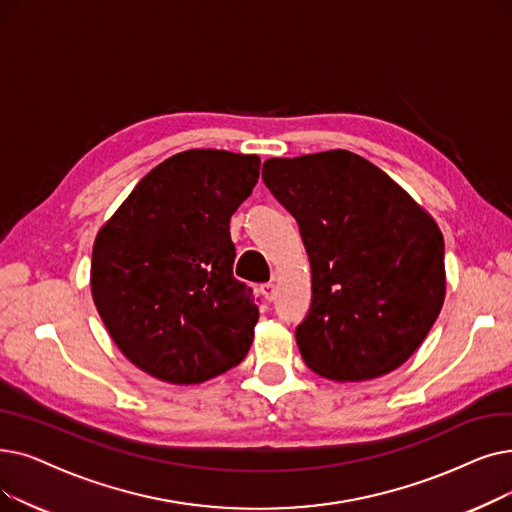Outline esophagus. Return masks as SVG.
I'll return each instance as SVG.
<instances>
[{
  "label": "esophagus",
  "instance_id": "1",
  "mask_svg": "<svg viewBox=\"0 0 512 512\" xmlns=\"http://www.w3.org/2000/svg\"><path fill=\"white\" fill-rule=\"evenodd\" d=\"M261 295H263V299L265 301H274L276 299V284L274 282H265V284H261Z\"/></svg>",
  "mask_w": 512,
  "mask_h": 512
}]
</instances>
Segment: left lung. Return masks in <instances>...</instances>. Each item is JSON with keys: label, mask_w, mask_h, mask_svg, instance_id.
Listing matches in <instances>:
<instances>
[{"label": "left lung", "mask_w": 512, "mask_h": 512, "mask_svg": "<svg viewBox=\"0 0 512 512\" xmlns=\"http://www.w3.org/2000/svg\"><path fill=\"white\" fill-rule=\"evenodd\" d=\"M261 177L297 219L311 263V305L295 330L303 362L332 381L402 366L446 297L435 219L349 150L268 159Z\"/></svg>", "instance_id": "1"}]
</instances>
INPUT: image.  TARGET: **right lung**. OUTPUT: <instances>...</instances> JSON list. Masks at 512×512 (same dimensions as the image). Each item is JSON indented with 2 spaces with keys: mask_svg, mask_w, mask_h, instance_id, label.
Here are the masks:
<instances>
[{
  "mask_svg": "<svg viewBox=\"0 0 512 512\" xmlns=\"http://www.w3.org/2000/svg\"><path fill=\"white\" fill-rule=\"evenodd\" d=\"M257 154L186 150L138 182L100 228L92 297L125 358L154 379L205 383L249 353L259 307L232 274L230 217L259 180Z\"/></svg>",
  "mask_w": 512,
  "mask_h": 512,
  "instance_id": "right-lung-1",
  "label": "right lung"
}]
</instances>
